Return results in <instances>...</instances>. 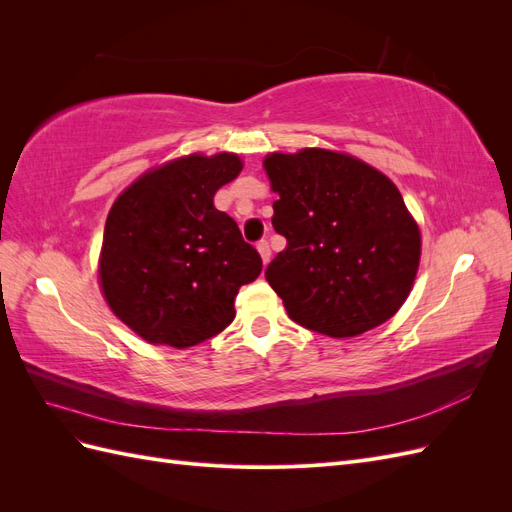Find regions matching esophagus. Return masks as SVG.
Wrapping results in <instances>:
<instances>
[{
  "instance_id": "obj_1",
  "label": "esophagus",
  "mask_w": 512,
  "mask_h": 512,
  "mask_svg": "<svg viewBox=\"0 0 512 512\" xmlns=\"http://www.w3.org/2000/svg\"><path fill=\"white\" fill-rule=\"evenodd\" d=\"M256 250H258V254H260L262 262H265V265H267V262L271 260V247H269V243H267V241H258Z\"/></svg>"
}]
</instances>
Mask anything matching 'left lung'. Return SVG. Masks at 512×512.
<instances>
[{
    "mask_svg": "<svg viewBox=\"0 0 512 512\" xmlns=\"http://www.w3.org/2000/svg\"><path fill=\"white\" fill-rule=\"evenodd\" d=\"M273 228L286 247L265 271L301 327L356 337L406 303L421 265V228L397 185L344 151L305 147L262 160Z\"/></svg>",
    "mask_w": 512,
    "mask_h": 512,
    "instance_id": "obj_1",
    "label": "left lung"
}]
</instances>
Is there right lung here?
<instances>
[{"instance_id":"add662e5","label":"right lung","mask_w":512,"mask_h":512,"mask_svg":"<svg viewBox=\"0 0 512 512\" xmlns=\"http://www.w3.org/2000/svg\"><path fill=\"white\" fill-rule=\"evenodd\" d=\"M237 153H190L149 168L108 211L98 280L111 312L153 346L190 348L222 333L262 260L213 196L237 179Z\"/></svg>"}]
</instances>
